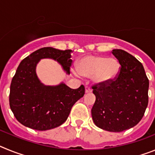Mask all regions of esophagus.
Wrapping results in <instances>:
<instances>
[{"instance_id": "obj_1", "label": "esophagus", "mask_w": 155, "mask_h": 155, "mask_svg": "<svg viewBox=\"0 0 155 155\" xmlns=\"http://www.w3.org/2000/svg\"><path fill=\"white\" fill-rule=\"evenodd\" d=\"M92 91V90L91 89V87H85V93H91Z\"/></svg>"}]
</instances>
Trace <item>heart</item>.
<instances>
[{"instance_id":"obj_1","label":"heart","mask_w":155,"mask_h":155,"mask_svg":"<svg viewBox=\"0 0 155 155\" xmlns=\"http://www.w3.org/2000/svg\"><path fill=\"white\" fill-rule=\"evenodd\" d=\"M120 64L114 57L87 55L82 57L78 64V71L81 75L91 78L96 84H107L118 77Z\"/></svg>"}]
</instances>
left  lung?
<instances>
[{"instance_id": "8db88e82", "label": "left lung", "mask_w": 155, "mask_h": 155, "mask_svg": "<svg viewBox=\"0 0 155 155\" xmlns=\"http://www.w3.org/2000/svg\"><path fill=\"white\" fill-rule=\"evenodd\" d=\"M120 62L113 81L93 86L95 102L91 109L94 124L110 132H122L141 120L148 104L149 80L143 65L123 50L112 52Z\"/></svg>"}]
</instances>
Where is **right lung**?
Instances as JSON below:
<instances>
[{
	"label": "right lung",
	"instance_id": "add662e5",
	"mask_svg": "<svg viewBox=\"0 0 155 155\" xmlns=\"http://www.w3.org/2000/svg\"><path fill=\"white\" fill-rule=\"evenodd\" d=\"M71 52L43 47L20 63L12 78L9 94L11 109L20 124L41 131L56 128L67 120L72 106L84 96L82 84L77 89L64 82L58 85H45L36 74L37 64L42 59H53L70 74Z\"/></svg>",
	"mask_w": 155,
	"mask_h": 155
}]
</instances>
